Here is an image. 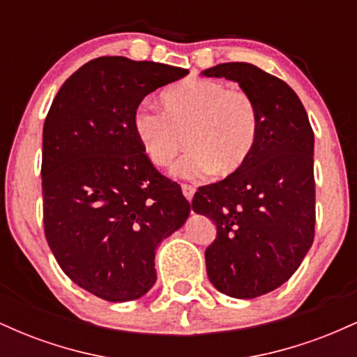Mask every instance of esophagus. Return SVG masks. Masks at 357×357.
<instances>
[{
    "instance_id": "1",
    "label": "esophagus",
    "mask_w": 357,
    "mask_h": 357,
    "mask_svg": "<svg viewBox=\"0 0 357 357\" xmlns=\"http://www.w3.org/2000/svg\"><path fill=\"white\" fill-rule=\"evenodd\" d=\"M181 190H183V195L184 198L188 199V202H191L192 196H195V186H191V184H181Z\"/></svg>"
}]
</instances>
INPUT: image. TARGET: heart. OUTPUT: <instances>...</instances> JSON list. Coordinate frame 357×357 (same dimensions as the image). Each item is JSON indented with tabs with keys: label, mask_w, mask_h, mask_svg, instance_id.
<instances>
[{
	"label": "heart",
	"mask_w": 357,
	"mask_h": 357,
	"mask_svg": "<svg viewBox=\"0 0 357 357\" xmlns=\"http://www.w3.org/2000/svg\"><path fill=\"white\" fill-rule=\"evenodd\" d=\"M162 104L165 112L139 105L132 114L134 136L154 166H169L183 137L188 153L173 167L178 178L230 176L247 162L258 136V110L245 90L195 79L167 89Z\"/></svg>",
	"instance_id": "heart-1"
}]
</instances>
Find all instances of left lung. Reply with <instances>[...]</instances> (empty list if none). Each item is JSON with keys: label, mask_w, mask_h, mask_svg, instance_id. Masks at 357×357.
<instances>
[{"label": "left lung", "mask_w": 357, "mask_h": 357, "mask_svg": "<svg viewBox=\"0 0 357 357\" xmlns=\"http://www.w3.org/2000/svg\"><path fill=\"white\" fill-rule=\"evenodd\" d=\"M202 73L236 82L258 110L247 162L199 188L191 203L216 225L204 252L211 284L225 296L255 298L285 284L312 247L314 132L297 93L255 65L230 61Z\"/></svg>", "instance_id": "left-lung-1"}]
</instances>
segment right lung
I'll list each match as a JSON object with an SVG mask.
<instances>
[{
  "mask_svg": "<svg viewBox=\"0 0 357 357\" xmlns=\"http://www.w3.org/2000/svg\"><path fill=\"white\" fill-rule=\"evenodd\" d=\"M184 75L100 56L65 80L45 119V236L65 275L104 301L144 296L155 282V248L190 216L179 184L151 165L132 132L147 93Z\"/></svg>",
  "mask_w": 357,
  "mask_h": 357,
  "instance_id": "1",
  "label": "right lung"
}]
</instances>
